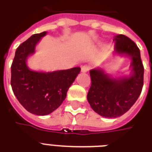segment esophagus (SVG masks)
Masks as SVG:
<instances>
[{
    "label": "esophagus",
    "instance_id": "34e87169",
    "mask_svg": "<svg viewBox=\"0 0 152 152\" xmlns=\"http://www.w3.org/2000/svg\"><path fill=\"white\" fill-rule=\"evenodd\" d=\"M89 71V66L88 65H83L81 67V72H88Z\"/></svg>",
    "mask_w": 152,
    "mask_h": 152
}]
</instances>
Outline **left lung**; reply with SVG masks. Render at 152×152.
Masks as SVG:
<instances>
[{"label":"left lung","instance_id":"left-lung-1","mask_svg":"<svg viewBox=\"0 0 152 152\" xmlns=\"http://www.w3.org/2000/svg\"><path fill=\"white\" fill-rule=\"evenodd\" d=\"M113 41L116 53L131 57L132 73L129 77L114 79L102 69L90 71L88 101L93 110L105 118H118L126 113L139 98L144 85V65L137 44L124 34L115 35Z\"/></svg>","mask_w":152,"mask_h":152}]
</instances>
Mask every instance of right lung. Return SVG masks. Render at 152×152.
<instances>
[{"label": "right lung", "mask_w": 152, "mask_h": 152, "mask_svg": "<svg viewBox=\"0 0 152 152\" xmlns=\"http://www.w3.org/2000/svg\"><path fill=\"white\" fill-rule=\"evenodd\" d=\"M46 31L33 34L15 51L11 66V85L20 104L36 115L50 114L59 107L80 72V67L52 72L32 71L26 61Z\"/></svg>", "instance_id": "add662e5"}]
</instances>
